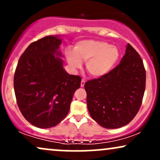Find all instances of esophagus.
<instances>
[{"label":"esophagus","mask_w":160,"mask_h":160,"mask_svg":"<svg viewBox=\"0 0 160 160\" xmlns=\"http://www.w3.org/2000/svg\"><path fill=\"white\" fill-rule=\"evenodd\" d=\"M85 82H86L85 80H81V82H80V86H81V87H83L84 85H85Z\"/></svg>","instance_id":"obj_1"}]
</instances>
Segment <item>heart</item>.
<instances>
[{"label": "heart", "instance_id": "obj_1", "mask_svg": "<svg viewBox=\"0 0 160 160\" xmlns=\"http://www.w3.org/2000/svg\"><path fill=\"white\" fill-rule=\"evenodd\" d=\"M120 50L114 45L95 40L77 42L73 51L66 49L68 63L73 71L80 68L86 62V69L91 77L102 78L112 71L120 58Z\"/></svg>", "mask_w": 160, "mask_h": 160}]
</instances>
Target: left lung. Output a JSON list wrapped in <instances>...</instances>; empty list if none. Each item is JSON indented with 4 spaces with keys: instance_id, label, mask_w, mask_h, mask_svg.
<instances>
[{
    "instance_id": "8db88e82",
    "label": "left lung",
    "mask_w": 160,
    "mask_h": 160,
    "mask_svg": "<svg viewBox=\"0 0 160 160\" xmlns=\"http://www.w3.org/2000/svg\"><path fill=\"white\" fill-rule=\"evenodd\" d=\"M145 82L142 59L128 43L120 65L105 76L86 82V102L92 118L106 128L129 123L141 107Z\"/></svg>"
}]
</instances>
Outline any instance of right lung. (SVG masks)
<instances>
[{"label": "right lung", "mask_w": 160, "mask_h": 160, "mask_svg": "<svg viewBox=\"0 0 160 160\" xmlns=\"http://www.w3.org/2000/svg\"><path fill=\"white\" fill-rule=\"evenodd\" d=\"M59 35L31 43L18 62L14 91L22 114L40 128L56 126L67 116L81 78L64 68Z\"/></svg>", "instance_id": "obj_1"}]
</instances>
